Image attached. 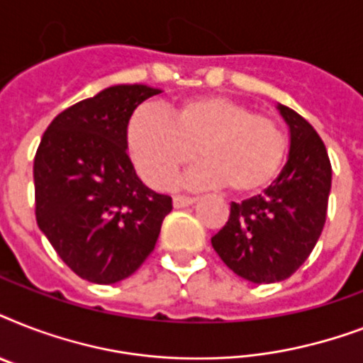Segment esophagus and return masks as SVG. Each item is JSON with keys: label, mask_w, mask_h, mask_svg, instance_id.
<instances>
[{"label": "esophagus", "mask_w": 363, "mask_h": 363, "mask_svg": "<svg viewBox=\"0 0 363 363\" xmlns=\"http://www.w3.org/2000/svg\"><path fill=\"white\" fill-rule=\"evenodd\" d=\"M194 203H196V198H184V196H175L173 198V207L175 209H184V207H190Z\"/></svg>", "instance_id": "esophagus-1"}]
</instances>
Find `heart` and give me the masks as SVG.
I'll return each mask as SVG.
<instances>
[{
  "mask_svg": "<svg viewBox=\"0 0 363 363\" xmlns=\"http://www.w3.org/2000/svg\"><path fill=\"white\" fill-rule=\"evenodd\" d=\"M125 143L137 173L154 188L169 186L196 158L192 186H220L238 196L264 190L281 173L288 152L284 131L273 118L254 115L248 105L226 96H196L171 107L131 115Z\"/></svg>",
  "mask_w": 363,
  "mask_h": 363,
  "instance_id": "obj_1",
  "label": "heart"
}]
</instances>
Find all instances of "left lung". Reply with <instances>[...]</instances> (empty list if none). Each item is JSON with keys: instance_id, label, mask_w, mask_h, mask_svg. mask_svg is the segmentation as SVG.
<instances>
[{"instance_id": "1", "label": "left lung", "mask_w": 363, "mask_h": 363, "mask_svg": "<svg viewBox=\"0 0 363 363\" xmlns=\"http://www.w3.org/2000/svg\"><path fill=\"white\" fill-rule=\"evenodd\" d=\"M290 131L288 160L279 177L241 203L211 239L222 262L245 281H284L309 258L326 222L332 165L315 128L286 105H277Z\"/></svg>"}]
</instances>
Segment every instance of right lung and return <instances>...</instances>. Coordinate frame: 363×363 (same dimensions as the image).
Wrapping results in <instances>:
<instances>
[{
    "mask_svg": "<svg viewBox=\"0 0 363 363\" xmlns=\"http://www.w3.org/2000/svg\"><path fill=\"white\" fill-rule=\"evenodd\" d=\"M160 88L115 84L62 111L35 160L37 226L77 275L115 284L135 273L171 213L169 196L150 190L128 156L133 111Z\"/></svg>",
    "mask_w": 363,
    "mask_h": 363,
    "instance_id": "add662e5",
    "label": "right lung"
}]
</instances>
